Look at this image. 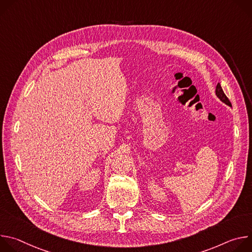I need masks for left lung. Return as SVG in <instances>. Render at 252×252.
Wrapping results in <instances>:
<instances>
[{"instance_id": "8db88e82", "label": "left lung", "mask_w": 252, "mask_h": 252, "mask_svg": "<svg viewBox=\"0 0 252 252\" xmlns=\"http://www.w3.org/2000/svg\"><path fill=\"white\" fill-rule=\"evenodd\" d=\"M215 94H217V96H218L222 102H224L225 104L231 106V102L229 101V99L227 98V96L225 95V94L223 93L222 88H221V86H220V83H219L218 86H217V90H215Z\"/></svg>"}]
</instances>
